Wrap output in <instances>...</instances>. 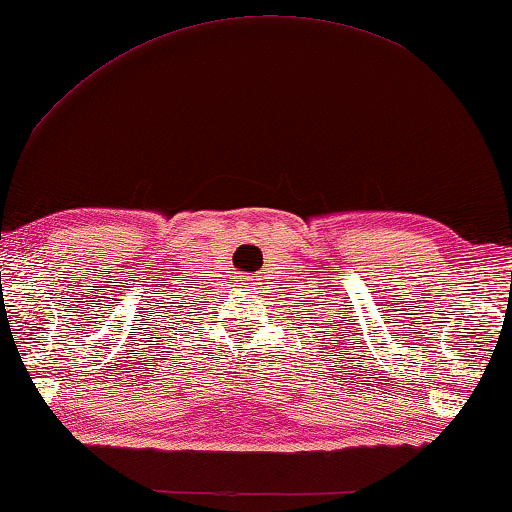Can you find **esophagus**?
I'll list each match as a JSON object with an SVG mask.
<instances>
[{
    "label": "esophagus",
    "instance_id": "1",
    "mask_svg": "<svg viewBox=\"0 0 512 512\" xmlns=\"http://www.w3.org/2000/svg\"><path fill=\"white\" fill-rule=\"evenodd\" d=\"M239 285L246 287V291H253L255 289V282H250V278H241Z\"/></svg>",
    "mask_w": 512,
    "mask_h": 512
}]
</instances>
